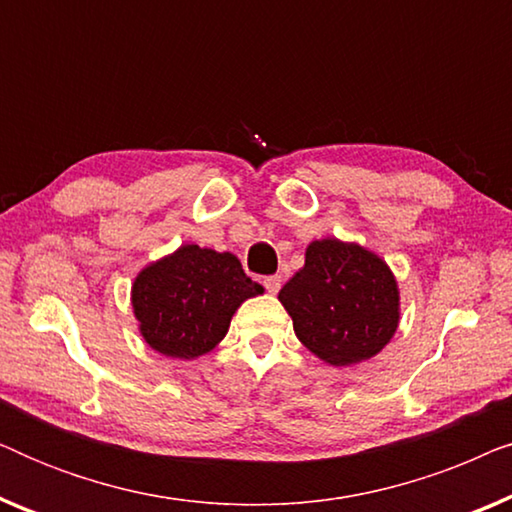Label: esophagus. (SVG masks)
I'll list each match as a JSON object with an SVG mask.
<instances>
[{"label": "esophagus", "mask_w": 512, "mask_h": 512, "mask_svg": "<svg viewBox=\"0 0 512 512\" xmlns=\"http://www.w3.org/2000/svg\"><path fill=\"white\" fill-rule=\"evenodd\" d=\"M263 286L268 289V293H277L279 289H282V277L279 275H270L263 279Z\"/></svg>", "instance_id": "esophagus-1"}]
</instances>
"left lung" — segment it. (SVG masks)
Returning a JSON list of instances; mask_svg holds the SVG:
<instances>
[{
  "label": "left lung",
  "instance_id": "1",
  "mask_svg": "<svg viewBox=\"0 0 512 512\" xmlns=\"http://www.w3.org/2000/svg\"><path fill=\"white\" fill-rule=\"evenodd\" d=\"M279 303L298 340L335 368L373 359L401 321V291L389 265L338 237L307 244L305 265L279 291Z\"/></svg>",
  "mask_w": 512,
  "mask_h": 512
}]
</instances>
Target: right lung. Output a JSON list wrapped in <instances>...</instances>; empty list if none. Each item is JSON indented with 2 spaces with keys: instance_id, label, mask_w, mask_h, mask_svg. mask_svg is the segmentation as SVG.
Instances as JSON below:
<instances>
[{
  "instance_id": "obj_1",
  "label": "right lung",
  "mask_w": 512,
  "mask_h": 512,
  "mask_svg": "<svg viewBox=\"0 0 512 512\" xmlns=\"http://www.w3.org/2000/svg\"><path fill=\"white\" fill-rule=\"evenodd\" d=\"M258 293L235 254L181 244L139 272L130 300L146 345L191 361L226 338L237 307Z\"/></svg>"
}]
</instances>
